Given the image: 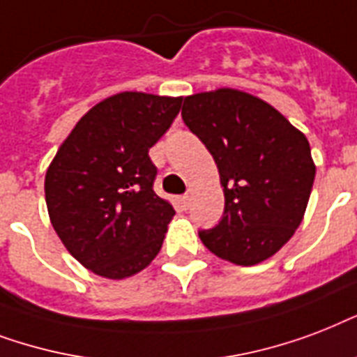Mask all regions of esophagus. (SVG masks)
Instances as JSON below:
<instances>
[{
    "mask_svg": "<svg viewBox=\"0 0 357 357\" xmlns=\"http://www.w3.org/2000/svg\"><path fill=\"white\" fill-rule=\"evenodd\" d=\"M178 201H181V204H182V208H188V204H190V195H181V199H178Z\"/></svg>",
    "mask_w": 357,
    "mask_h": 357,
    "instance_id": "esophagus-1",
    "label": "esophagus"
}]
</instances>
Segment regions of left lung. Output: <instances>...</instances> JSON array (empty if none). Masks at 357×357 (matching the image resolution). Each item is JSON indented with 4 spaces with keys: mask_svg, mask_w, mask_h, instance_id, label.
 <instances>
[{
    "mask_svg": "<svg viewBox=\"0 0 357 357\" xmlns=\"http://www.w3.org/2000/svg\"><path fill=\"white\" fill-rule=\"evenodd\" d=\"M182 119L212 154L225 195L222 222L201 231V242L238 266L275 255L300 227L314 182L305 134L231 87L186 96Z\"/></svg>",
    "mask_w": 357,
    "mask_h": 357,
    "instance_id": "1",
    "label": "left lung"
}]
</instances>
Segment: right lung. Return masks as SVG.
Returning <instances> with one entry per match:
<instances>
[{
    "label": "right lung",
    "mask_w": 357,
    "mask_h": 357,
    "mask_svg": "<svg viewBox=\"0 0 357 357\" xmlns=\"http://www.w3.org/2000/svg\"><path fill=\"white\" fill-rule=\"evenodd\" d=\"M181 96L124 91L79 119L44 178L50 222L68 253L96 275L124 279L158 255L173 204L153 190L149 149L167 132Z\"/></svg>",
    "instance_id": "right-lung-1"
}]
</instances>
